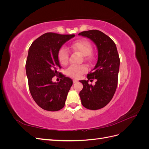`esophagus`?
<instances>
[{"mask_svg": "<svg viewBox=\"0 0 149 149\" xmlns=\"http://www.w3.org/2000/svg\"><path fill=\"white\" fill-rule=\"evenodd\" d=\"M73 83H76L78 82V80L77 79H73Z\"/></svg>", "mask_w": 149, "mask_h": 149, "instance_id": "1", "label": "esophagus"}]
</instances>
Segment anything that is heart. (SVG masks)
<instances>
[{
	"mask_svg": "<svg viewBox=\"0 0 149 149\" xmlns=\"http://www.w3.org/2000/svg\"><path fill=\"white\" fill-rule=\"evenodd\" d=\"M70 48L74 51L78 52L84 56L86 60H91L92 55L90 53L92 49L91 43L86 40H79L71 45ZM58 60L60 63L62 65H67L69 59V52L68 49L65 48H61L58 52ZM88 68L85 65L80 66H71L66 71L68 76L73 78H79L83 74L86 73Z\"/></svg>",
	"mask_w": 149,
	"mask_h": 149,
	"instance_id": "obj_1",
	"label": "heart"
}]
</instances>
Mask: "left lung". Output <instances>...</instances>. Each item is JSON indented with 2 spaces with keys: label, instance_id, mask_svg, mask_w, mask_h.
I'll use <instances>...</instances> for the list:
<instances>
[{
  "label": "left lung",
  "instance_id": "obj_1",
  "mask_svg": "<svg viewBox=\"0 0 149 149\" xmlns=\"http://www.w3.org/2000/svg\"><path fill=\"white\" fill-rule=\"evenodd\" d=\"M91 40L98 51L97 63L87 75L88 80H81L83 88L79 92L82 105L91 110L106 106L113 97L118 86L120 59L115 43L112 40L97 30L82 31L78 34ZM96 79L95 85L88 81Z\"/></svg>",
  "mask_w": 149,
  "mask_h": 149
}]
</instances>
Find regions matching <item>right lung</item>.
<instances>
[{"label": "right lung", "mask_w": 149, "mask_h": 149, "mask_svg": "<svg viewBox=\"0 0 149 149\" xmlns=\"http://www.w3.org/2000/svg\"><path fill=\"white\" fill-rule=\"evenodd\" d=\"M74 35L46 33L36 39L29 48L25 68L29 87L35 102L43 109L57 111L61 109L73 80L61 73L60 81L52 78L60 74L58 52L63 45Z\"/></svg>", "instance_id": "obj_1"}]
</instances>
